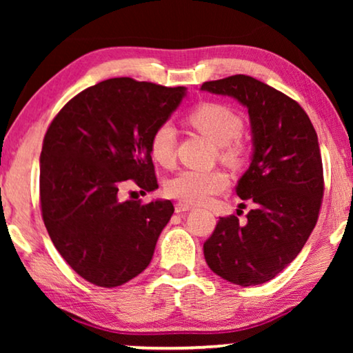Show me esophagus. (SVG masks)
I'll use <instances>...</instances> for the list:
<instances>
[{
    "label": "esophagus",
    "mask_w": 353,
    "mask_h": 353,
    "mask_svg": "<svg viewBox=\"0 0 353 353\" xmlns=\"http://www.w3.org/2000/svg\"><path fill=\"white\" fill-rule=\"evenodd\" d=\"M192 207L190 204H183V202H178L175 205V212L176 214H185V212H190Z\"/></svg>",
    "instance_id": "obj_1"
}]
</instances>
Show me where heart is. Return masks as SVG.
<instances>
[{
  "label": "heart",
  "instance_id": "heart-1",
  "mask_svg": "<svg viewBox=\"0 0 353 353\" xmlns=\"http://www.w3.org/2000/svg\"><path fill=\"white\" fill-rule=\"evenodd\" d=\"M190 122L196 130L223 148V156L233 159L238 154V139L244 130V122L238 112L223 104H201L190 114ZM176 132L172 123H161L151 134L152 157L162 165H170L175 154ZM228 186V176L221 170H192L185 168L167 181L168 196L186 204H205L212 196L219 194Z\"/></svg>",
  "mask_w": 353,
  "mask_h": 353
}]
</instances>
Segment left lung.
Wrapping results in <instances>:
<instances>
[{"mask_svg":"<svg viewBox=\"0 0 353 353\" xmlns=\"http://www.w3.org/2000/svg\"><path fill=\"white\" fill-rule=\"evenodd\" d=\"M201 90L248 108L252 157L236 194L255 202L245 223L221 216L204 243L205 262L226 281L257 286L297 257L316 225L323 197L316 132L296 101L254 77L205 81Z\"/></svg>","mask_w":353,"mask_h":353,"instance_id":"1","label":"left lung"}]
</instances>
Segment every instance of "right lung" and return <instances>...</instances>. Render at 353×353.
Returning a JSON list of instances; mask_svg holds the SVG:
<instances>
[{
	"mask_svg": "<svg viewBox=\"0 0 353 353\" xmlns=\"http://www.w3.org/2000/svg\"><path fill=\"white\" fill-rule=\"evenodd\" d=\"M185 96V86L109 79L72 98L48 128L43 221L62 259L96 286H122L151 263L173 204L122 202L119 190L128 180L144 194L157 190L149 141Z\"/></svg>",
	"mask_w": 353,
	"mask_h": 353,
	"instance_id": "right-lung-1",
	"label": "right lung"
}]
</instances>
